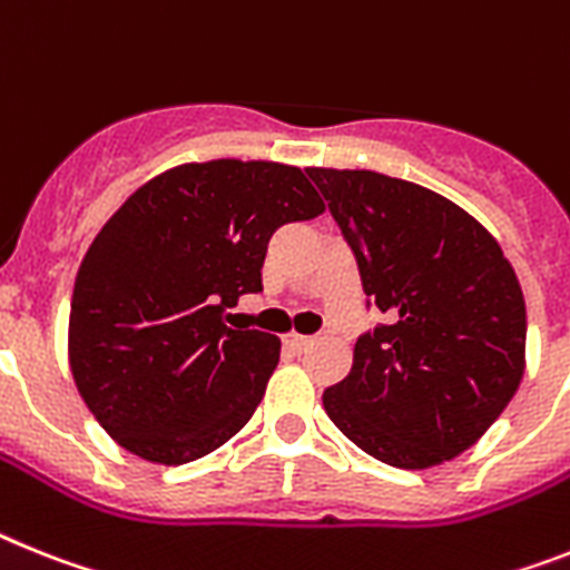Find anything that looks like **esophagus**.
<instances>
[{
    "label": "esophagus",
    "instance_id": "esophagus-1",
    "mask_svg": "<svg viewBox=\"0 0 570 570\" xmlns=\"http://www.w3.org/2000/svg\"><path fill=\"white\" fill-rule=\"evenodd\" d=\"M284 344H286V347H289V351L301 353V351H307L309 344H313V338H309V336H301V333H286Z\"/></svg>",
    "mask_w": 570,
    "mask_h": 570
}]
</instances>
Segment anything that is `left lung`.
<instances>
[{"label":"left lung","instance_id":"left-lung-1","mask_svg":"<svg viewBox=\"0 0 570 570\" xmlns=\"http://www.w3.org/2000/svg\"><path fill=\"white\" fill-rule=\"evenodd\" d=\"M351 243L362 289L391 322L353 347L324 411L400 470L452 461L484 438L524 376L528 315L499 240L446 196L376 174L307 167Z\"/></svg>","mask_w":570,"mask_h":570}]
</instances>
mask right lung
Wrapping results in <instances>:
<instances>
[{"instance_id":"add662e5","label":"right lung","mask_w":570,"mask_h":570,"mask_svg":"<svg viewBox=\"0 0 570 570\" xmlns=\"http://www.w3.org/2000/svg\"><path fill=\"white\" fill-rule=\"evenodd\" d=\"M324 212L295 165L185 161L107 219L80 263L69 367L86 409L132 455L179 466L219 449L261 405L281 338L232 330L257 293L272 232Z\"/></svg>"}]
</instances>
